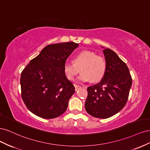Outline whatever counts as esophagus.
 Masks as SVG:
<instances>
[{
    "label": "esophagus",
    "mask_w": 150,
    "mask_h": 150,
    "mask_svg": "<svg viewBox=\"0 0 150 150\" xmlns=\"http://www.w3.org/2000/svg\"><path fill=\"white\" fill-rule=\"evenodd\" d=\"M74 86H75V89H76V91H78V90H79V89H81V86H78V85L74 84Z\"/></svg>",
    "instance_id": "obj_1"
}]
</instances>
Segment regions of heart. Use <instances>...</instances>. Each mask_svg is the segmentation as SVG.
Segmentation results:
<instances>
[{"label": "heart", "mask_w": 150, "mask_h": 150, "mask_svg": "<svg viewBox=\"0 0 150 150\" xmlns=\"http://www.w3.org/2000/svg\"><path fill=\"white\" fill-rule=\"evenodd\" d=\"M72 62H66L63 67L64 74L69 81H73L79 72L80 82L86 83L90 80L93 83L100 81L105 75L106 63L104 59L91 51H81L73 57Z\"/></svg>", "instance_id": "heart-1"}]
</instances>
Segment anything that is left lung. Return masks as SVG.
<instances>
[{"label":"left lung","instance_id":"obj_1","mask_svg":"<svg viewBox=\"0 0 150 150\" xmlns=\"http://www.w3.org/2000/svg\"><path fill=\"white\" fill-rule=\"evenodd\" d=\"M103 52L106 63L105 75L100 83L88 88L85 109L91 116L106 119L125 106L132 79L128 67L115 52L105 48Z\"/></svg>","mask_w":150,"mask_h":150}]
</instances>
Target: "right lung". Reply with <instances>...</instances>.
<instances>
[{"instance_id":"right-lung-1","label":"right lung","mask_w":150,"mask_h":150,"mask_svg":"<svg viewBox=\"0 0 150 150\" xmlns=\"http://www.w3.org/2000/svg\"><path fill=\"white\" fill-rule=\"evenodd\" d=\"M78 46L74 42L49 44L22 71L21 96L33 114L52 119L67 110L75 88L66 78L63 67L67 57Z\"/></svg>"}]
</instances>
